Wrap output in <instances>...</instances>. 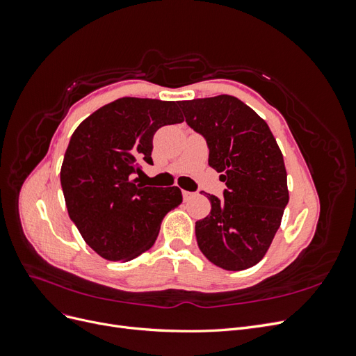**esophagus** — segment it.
Here are the masks:
<instances>
[{"label":"esophagus","mask_w":356,"mask_h":356,"mask_svg":"<svg viewBox=\"0 0 356 356\" xmlns=\"http://www.w3.org/2000/svg\"><path fill=\"white\" fill-rule=\"evenodd\" d=\"M195 196V193L193 191H182V197H184V202H188V200H191V197Z\"/></svg>","instance_id":"esophagus-1"}]
</instances>
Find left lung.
I'll list each match as a JSON object with an SVG mask.
<instances>
[{
  "label": "left lung",
  "mask_w": 356,
  "mask_h": 356,
  "mask_svg": "<svg viewBox=\"0 0 356 356\" xmlns=\"http://www.w3.org/2000/svg\"><path fill=\"white\" fill-rule=\"evenodd\" d=\"M186 123L209 148L208 163L225 182L211 212L196 221L203 255L225 270H245L261 260L288 204L284 156L263 118L234 96L181 101Z\"/></svg>",
  "instance_id": "left-lung-1"
}]
</instances>
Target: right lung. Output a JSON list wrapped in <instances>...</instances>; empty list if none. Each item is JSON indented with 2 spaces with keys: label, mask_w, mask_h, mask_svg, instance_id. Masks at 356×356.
<instances>
[{
  "label": "right lung",
  "mask_w": 356,
  "mask_h": 356,
  "mask_svg": "<svg viewBox=\"0 0 356 356\" xmlns=\"http://www.w3.org/2000/svg\"><path fill=\"white\" fill-rule=\"evenodd\" d=\"M184 120L170 101L122 98L86 118L72 134L60 169L71 221L92 250L129 261L152 248L165 215L182 202L178 187H145L157 129Z\"/></svg>",
  "instance_id": "obj_1"
}]
</instances>
